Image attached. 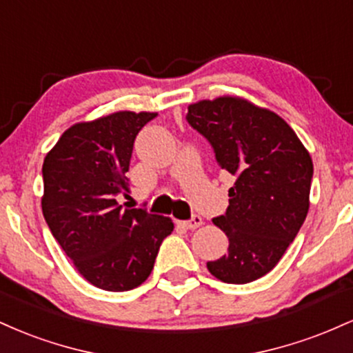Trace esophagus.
Returning a JSON list of instances; mask_svg holds the SVG:
<instances>
[{
    "instance_id": "34e87169",
    "label": "esophagus",
    "mask_w": 353,
    "mask_h": 353,
    "mask_svg": "<svg viewBox=\"0 0 353 353\" xmlns=\"http://www.w3.org/2000/svg\"><path fill=\"white\" fill-rule=\"evenodd\" d=\"M177 224H179L182 229L194 230V229H197L202 224V217L201 216H192V217L189 219V221H177Z\"/></svg>"
}]
</instances>
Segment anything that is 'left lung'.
<instances>
[{"label": "left lung", "mask_w": 353, "mask_h": 353, "mask_svg": "<svg viewBox=\"0 0 353 353\" xmlns=\"http://www.w3.org/2000/svg\"><path fill=\"white\" fill-rule=\"evenodd\" d=\"M185 119L236 179L228 210L212 219L229 239L228 254L208 262L209 272L228 283L257 281L277 265L305 221L310 154L281 116L236 96L190 104Z\"/></svg>", "instance_id": "obj_1"}]
</instances>
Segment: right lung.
<instances>
[{"label": "right lung", "instance_id": "add662e5", "mask_svg": "<svg viewBox=\"0 0 353 353\" xmlns=\"http://www.w3.org/2000/svg\"><path fill=\"white\" fill-rule=\"evenodd\" d=\"M156 112L119 111L63 132L43 163V216L76 270L109 292L141 285L174 224L117 204L137 132Z\"/></svg>", "mask_w": 353, "mask_h": 353}]
</instances>
